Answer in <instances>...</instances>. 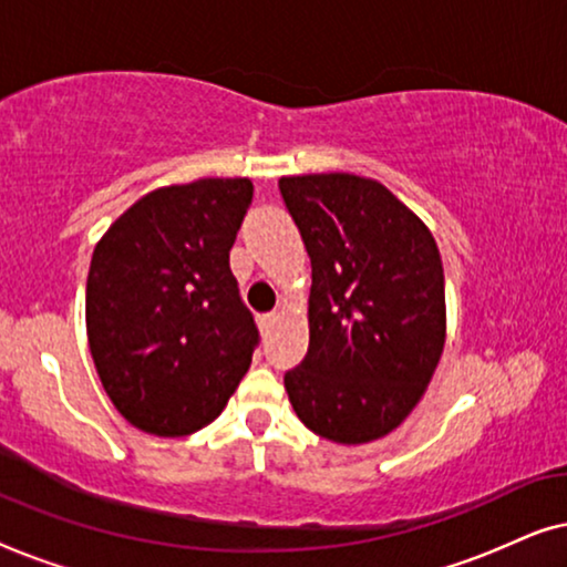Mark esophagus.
I'll return each mask as SVG.
<instances>
[{
	"mask_svg": "<svg viewBox=\"0 0 567 567\" xmlns=\"http://www.w3.org/2000/svg\"><path fill=\"white\" fill-rule=\"evenodd\" d=\"M276 317H278L276 312L260 315V317H258V324H260V328H262V330H268V328H270V324H274V322H276Z\"/></svg>",
	"mask_w": 567,
	"mask_h": 567,
	"instance_id": "1",
	"label": "esophagus"
}]
</instances>
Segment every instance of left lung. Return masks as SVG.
<instances>
[{
    "label": "left lung",
    "instance_id": "1",
    "mask_svg": "<svg viewBox=\"0 0 567 567\" xmlns=\"http://www.w3.org/2000/svg\"><path fill=\"white\" fill-rule=\"evenodd\" d=\"M278 190L312 260L309 348L284 377L291 405L336 444L382 439L423 398L444 351L436 239L369 177H281Z\"/></svg>",
    "mask_w": 567,
    "mask_h": 567
}]
</instances>
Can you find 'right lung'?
<instances>
[{"label":"right lung","instance_id":"1","mask_svg":"<svg viewBox=\"0 0 567 567\" xmlns=\"http://www.w3.org/2000/svg\"><path fill=\"white\" fill-rule=\"evenodd\" d=\"M250 204L247 177L169 185L138 198L92 252L90 353L136 429H204L250 369L260 336L229 268Z\"/></svg>","mask_w":567,"mask_h":567}]
</instances>
